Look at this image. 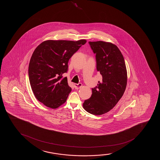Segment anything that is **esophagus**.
<instances>
[{"label": "esophagus", "instance_id": "1", "mask_svg": "<svg viewBox=\"0 0 160 160\" xmlns=\"http://www.w3.org/2000/svg\"><path fill=\"white\" fill-rule=\"evenodd\" d=\"M82 87V83H78V84H75L74 85V87L75 89H79V88H81Z\"/></svg>", "mask_w": 160, "mask_h": 160}]
</instances>
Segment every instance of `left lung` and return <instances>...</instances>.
<instances>
[{"instance_id": "obj_1", "label": "left lung", "mask_w": 160, "mask_h": 160, "mask_svg": "<svg viewBox=\"0 0 160 160\" xmlns=\"http://www.w3.org/2000/svg\"><path fill=\"white\" fill-rule=\"evenodd\" d=\"M88 43L96 54L97 69L102 79L92 88V96L85 100L83 106L90 114L100 115L113 108L123 96L127 87V68L123 55L115 45L103 41Z\"/></svg>"}]
</instances>
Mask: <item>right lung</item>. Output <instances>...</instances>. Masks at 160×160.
<instances>
[{
    "mask_svg": "<svg viewBox=\"0 0 160 160\" xmlns=\"http://www.w3.org/2000/svg\"><path fill=\"white\" fill-rule=\"evenodd\" d=\"M86 42L85 39L48 40L36 48L30 60L28 75L35 97L45 106L57 108L66 101L72 88L62 74L68 71L70 58Z\"/></svg>",
    "mask_w": 160,
    "mask_h": 160,
    "instance_id": "right-lung-1",
    "label": "right lung"
}]
</instances>
